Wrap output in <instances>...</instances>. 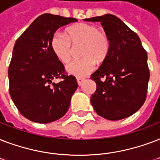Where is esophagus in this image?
Masks as SVG:
<instances>
[{"label":"esophagus","mask_w":160,"mask_h":160,"mask_svg":"<svg viewBox=\"0 0 160 160\" xmlns=\"http://www.w3.org/2000/svg\"><path fill=\"white\" fill-rule=\"evenodd\" d=\"M83 81H84V78H77V82H78V86H81Z\"/></svg>","instance_id":"esophagus-1"}]
</instances>
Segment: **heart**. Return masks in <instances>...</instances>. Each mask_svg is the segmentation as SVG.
I'll return each mask as SVG.
<instances>
[{
    "label": "heart",
    "instance_id": "1",
    "mask_svg": "<svg viewBox=\"0 0 160 160\" xmlns=\"http://www.w3.org/2000/svg\"><path fill=\"white\" fill-rule=\"evenodd\" d=\"M82 45L80 55L82 58L74 60L66 66L70 75L82 78L93 71L96 61L102 62L109 51V39L103 31L95 25L79 23L69 27L68 35L56 32L51 40V48L58 60L68 62L72 54L73 47Z\"/></svg>",
    "mask_w": 160,
    "mask_h": 160
}]
</instances>
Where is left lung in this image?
I'll list each match as a JSON object with an SVG mask.
<instances>
[{
    "label": "left lung",
    "mask_w": 160,
    "mask_h": 160,
    "mask_svg": "<svg viewBox=\"0 0 160 160\" xmlns=\"http://www.w3.org/2000/svg\"><path fill=\"white\" fill-rule=\"evenodd\" d=\"M84 21L101 22L109 39L107 57L91 75L97 85L91 97L93 109L108 120L129 117L145 101L149 80L147 52L138 36L114 15Z\"/></svg>",
    "instance_id": "1"
}]
</instances>
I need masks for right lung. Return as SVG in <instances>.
I'll list each match as a JSON object with an SVG mask.
<instances>
[{
  "mask_svg": "<svg viewBox=\"0 0 160 160\" xmlns=\"http://www.w3.org/2000/svg\"><path fill=\"white\" fill-rule=\"evenodd\" d=\"M77 21L49 13L41 15L15 43L8 69L10 95L19 112L32 122H53L68 110L78 82L73 76L64 74L51 40L59 27ZM58 77L63 81L54 84L52 80Z\"/></svg>",
  "mask_w": 160,
  "mask_h": 160,
  "instance_id": "1",
  "label": "right lung"
}]
</instances>
